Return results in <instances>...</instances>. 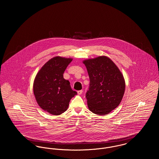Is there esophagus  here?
<instances>
[{
	"label": "esophagus",
	"mask_w": 159,
	"mask_h": 159,
	"mask_svg": "<svg viewBox=\"0 0 159 159\" xmlns=\"http://www.w3.org/2000/svg\"><path fill=\"white\" fill-rule=\"evenodd\" d=\"M83 91L82 90H81L78 91V92H77V93H78V95H81V94L83 93Z\"/></svg>",
	"instance_id": "1"
}]
</instances>
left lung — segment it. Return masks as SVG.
Listing matches in <instances>:
<instances>
[{
	"label": "left lung",
	"instance_id": "8db88e82",
	"mask_svg": "<svg viewBox=\"0 0 159 159\" xmlns=\"http://www.w3.org/2000/svg\"><path fill=\"white\" fill-rule=\"evenodd\" d=\"M90 78L86 93L89 109L98 115H104L120 103L125 89L123 75L113 61L106 56L83 61Z\"/></svg>",
	"mask_w": 159,
	"mask_h": 159
}]
</instances>
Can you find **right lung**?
<instances>
[{"label":"right lung","mask_w":159,"mask_h":159,"mask_svg":"<svg viewBox=\"0 0 159 159\" xmlns=\"http://www.w3.org/2000/svg\"><path fill=\"white\" fill-rule=\"evenodd\" d=\"M72 58L55 57L43 65L36 75L33 90L37 104L51 115L66 111L70 100L77 94L63 74Z\"/></svg>","instance_id":"add662e5"}]
</instances>
